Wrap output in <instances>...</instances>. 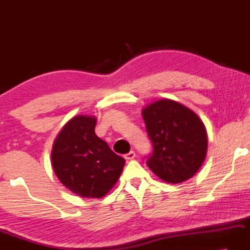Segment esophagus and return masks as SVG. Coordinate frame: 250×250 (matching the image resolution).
I'll list each match as a JSON object with an SVG mask.
<instances>
[{"label":"esophagus","mask_w":250,"mask_h":250,"mask_svg":"<svg viewBox=\"0 0 250 250\" xmlns=\"http://www.w3.org/2000/svg\"><path fill=\"white\" fill-rule=\"evenodd\" d=\"M134 157H135V153L133 151H131V152H129L128 154H125V158L126 161H132Z\"/></svg>","instance_id":"obj_1"}]
</instances>
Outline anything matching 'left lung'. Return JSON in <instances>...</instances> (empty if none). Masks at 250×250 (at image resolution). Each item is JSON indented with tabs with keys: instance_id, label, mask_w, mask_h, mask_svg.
<instances>
[{
	"instance_id": "1",
	"label": "left lung",
	"mask_w": 250,
	"mask_h": 250,
	"mask_svg": "<svg viewBox=\"0 0 250 250\" xmlns=\"http://www.w3.org/2000/svg\"><path fill=\"white\" fill-rule=\"evenodd\" d=\"M153 154L146 162L169 184L188 180L200 169L208 152V134L198 115L183 104L164 98L142 109Z\"/></svg>"
}]
</instances>
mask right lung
Returning <instances> with one entry per match:
<instances>
[{
    "label": "right lung",
    "mask_w": 250,
    "mask_h": 250,
    "mask_svg": "<svg viewBox=\"0 0 250 250\" xmlns=\"http://www.w3.org/2000/svg\"><path fill=\"white\" fill-rule=\"evenodd\" d=\"M96 117L78 115L53 142V170L64 187L82 198H102L119 179L125 161L95 133Z\"/></svg>",
    "instance_id": "obj_1"
}]
</instances>
